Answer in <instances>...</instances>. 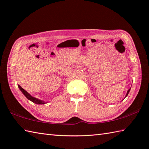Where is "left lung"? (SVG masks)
<instances>
[{
    "label": "left lung",
    "mask_w": 149,
    "mask_h": 149,
    "mask_svg": "<svg viewBox=\"0 0 149 149\" xmlns=\"http://www.w3.org/2000/svg\"><path fill=\"white\" fill-rule=\"evenodd\" d=\"M129 91H130V89H129L128 91H127V94H126V96L125 97H127V95L129 94Z\"/></svg>",
    "instance_id": "obj_1"
}]
</instances>
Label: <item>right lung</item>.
Wrapping results in <instances>:
<instances>
[{"mask_svg":"<svg viewBox=\"0 0 149 149\" xmlns=\"http://www.w3.org/2000/svg\"><path fill=\"white\" fill-rule=\"evenodd\" d=\"M18 87H19V88H20V90L22 91V92L24 93V95L26 96L28 99L32 101L33 102L35 103V104H45V102H44L43 101L37 99H36V98H34V97H32L31 95H30L28 93L26 90H25L24 89H23V88H22L20 86H19V85H18Z\"/></svg>","mask_w":149,"mask_h":149,"instance_id":"right-lung-1","label":"right lung"}]
</instances>
